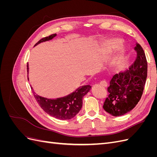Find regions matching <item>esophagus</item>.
I'll return each instance as SVG.
<instances>
[{"label":"esophagus","mask_w":157,"mask_h":157,"mask_svg":"<svg viewBox=\"0 0 157 157\" xmlns=\"http://www.w3.org/2000/svg\"><path fill=\"white\" fill-rule=\"evenodd\" d=\"M99 84L101 85V86H104V87H107V82L105 80H102L100 82H99Z\"/></svg>","instance_id":"esophagus-1"}]
</instances>
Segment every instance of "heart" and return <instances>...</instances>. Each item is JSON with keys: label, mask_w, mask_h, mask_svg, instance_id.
<instances>
[{"label": "heart", "mask_w": 157, "mask_h": 157, "mask_svg": "<svg viewBox=\"0 0 157 157\" xmlns=\"http://www.w3.org/2000/svg\"><path fill=\"white\" fill-rule=\"evenodd\" d=\"M120 40L117 39H108L107 40H106L104 43V48H105V50L107 52H111L113 48H115V47L117 46V45L119 44ZM123 52H124V50H123V48L122 47H119L118 49L117 53L116 56L112 59L111 63L113 65H116L118 60H119L122 56Z\"/></svg>", "instance_id": "heart-1"}]
</instances>
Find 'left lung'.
Wrapping results in <instances>:
<instances>
[{"instance_id":"left-lung-1","label":"left lung","mask_w":157,"mask_h":157,"mask_svg":"<svg viewBox=\"0 0 157 157\" xmlns=\"http://www.w3.org/2000/svg\"><path fill=\"white\" fill-rule=\"evenodd\" d=\"M136 59L128 69L115 75L107 88L108 97L103 109L114 117H119L132 110L140 100L147 76V62L141 45L136 43Z\"/></svg>"}]
</instances>
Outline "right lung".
I'll return each mask as SVG.
<instances>
[{"label": "right lung", "mask_w": 157, "mask_h": 157, "mask_svg": "<svg viewBox=\"0 0 157 157\" xmlns=\"http://www.w3.org/2000/svg\"><path fill=\"white\" fill-rule=\"evenodd\" d=\"M57 35L53 34L42 38L35 45L40 42L52 40ZM27 74L29 73V65H27ZM27 78L28 75H27ZM90 85L80 86L75 92L67 96L56 98L54 99L41 97L33 91V95L40 107L50 116L59 120H69L77 115L82 106V98L91 89ZM31 89L33 88L31 87Z\"/></svg>", "instance_id": "obj_1"}]
</instances>
